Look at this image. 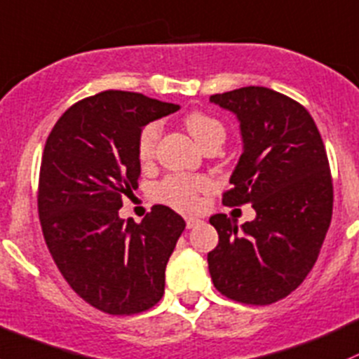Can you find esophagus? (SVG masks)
Returning a JSON list of instances; mask_svg holds the SVG:
<instances>
[{
	"label": "esophagus",
	"mask_w": 359,
	"mask_h": 359,
	"mask_svg": "<svg viewBox=\"0 0 359 359\" xmlns=\"http://www.w3.org/2000/svg\"><path fill=\"white\" fill-rule=\"evenodd\" d=\"M184 221H187V227H188V229H191V227L198 224L200 219H198V217H194V215H190V217H184Z\"/></svg>",
	"instance_id": "esophagus-1"
}]
</instances>
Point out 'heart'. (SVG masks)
<instances>
[{"label": "heart", "mask_w": 359, "mask_h": 359, "mask_svg": "<svg viewBox=\"0 0 359 359\" xmlns=\"http://www.w3.org/2000/svg\"><path fill=\"white\" fill-rule=\"evenodd\" d=\"M184 126L202 149L212 144H222L226 138V128L217 118L202 111H194L184 118ZM161 123L150 121L138 135L137 152L142 163H150L156 156L157 142L161 138ZM210 190V180L205 176L176 175L165 178L157 187V198L181 212L196 210L200 205V195Z\"/></svg>", "instance_id": "obj_1"}]
</instances>
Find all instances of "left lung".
I'll return each mask as SVG.
<instances>
[{"label":"left lung","mask_w":359,"mask_h":359,"mask_svg":"<svg viewBox=\"0 0 359 359\" xmlns=\"http://www.w3.org/2000/svg\"><path fill=\"white\" fill-rule=\"evenodd\" d=\"M236 114L243 154L224 205L252 203L257 217L238 227L226 214L210 224L219 243L207 255L215 289L245 304L286 298L310 273L332 219V176L313 118L267 87L210 95Z\"/></svg>","instance_id":"obj_1"}]
</instances>
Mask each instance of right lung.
<instances>
[{
    "label": "right lung",
    "mask_w": 359,
    "mask_h": 359,
    "mask_svg": "<svg viewBox=\"0 0 359 359\" xmlns=\"http://www.w3.org/2000/svg\"><path fill=\"white\" fill-rule=\"evenodd\" d=\"M178 109L137 92L106 90L68 107L46 140L37 194L46 245L73 291L104 313H142L164 294L183 217L154 205L137 224L118 210L138 187L142 128Z\"/></svg>",
    "instance_id": "right-lung-1"
}]
</instances>
